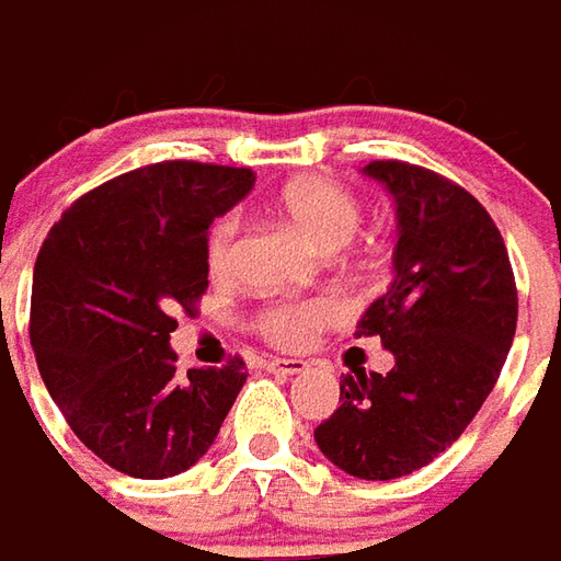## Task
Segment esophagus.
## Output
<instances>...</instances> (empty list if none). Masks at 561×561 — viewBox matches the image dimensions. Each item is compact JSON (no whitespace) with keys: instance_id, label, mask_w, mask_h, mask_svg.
<instances>
[{"instance_id":"obj_1","label":"esophagus","mask_w":561,"mask_h":561,"mask_svg":"<svg viewBox=\"0 0 561 561\" xmlns=\"http://www.w3.org/2000/svg\"><path fill=\"white\" fill-rule=\"evenodd\" d=\"M268 371H274V375H301V371H308V363L305 359H268Z\"/></svg>"}]
</instances>
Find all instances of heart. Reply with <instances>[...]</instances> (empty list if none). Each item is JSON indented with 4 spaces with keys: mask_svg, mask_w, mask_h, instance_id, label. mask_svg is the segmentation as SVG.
<instances>
[{
    "mask_svg": "<svg viewBox=\"0 0 561 561\" xmlns=\"http://www.w3.org/2000/svg\"><path fill=\"white\" fill-rule=\"evenodd\" d=\"M280 214L299 226L317 248L337 250L344 248L363 224V202L335 178L311 174L299 178L280 190L277 196ZM238 238H241V214L226 210L208 229L205 241V262L214 277L232 274L238 260ZM341 317L337 305L329 299H274L262 305L253 325L262 337H268L277 347H305L317 332L332 325Z\"/></svg>",
    "mask_w": 561,
    "mask_h": 561,
    "instance_id": "1",
    "label": "heart"
}]
</instances>
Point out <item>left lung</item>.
Returning a JSON list of instances; mask_svg holds the SVG:
<instances>
[{
    "mask_svg": "<svg viewBox=\"0 0 561 561\" xmlns=\"http://www.w3.org/2000/svg\"><path fill=\"white\" fill-rule=\"evenodd\" d=\"M365 174L396 198L399 244L396 280L356 335L380 337L396 365L347 371L313 438L353 478L396 480L447 450L492 392L514 344L516 280L499 226L465 186L401 160Z\"/></svg>",
    "mask_w": 561,
    "mask_h": 561,
    "instance_id": "obj_1",
    "label": "left lung"
}]
</instances>
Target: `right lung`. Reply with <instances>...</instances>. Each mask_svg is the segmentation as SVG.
<instances>
[{
  "label": "right lung",
  "instance_id": "1",
  "mask_svg": "<svg viewBox=\"0 0 561 561\" xmlns=\"http://www.w3.org/2000/svg\"><path fill=\"white\" fill-rule=\"evenodd\" d=\"M250 169L165 160L117 174L62 210L38 250L30 341L50 399L102 462L162 480L196 465L244 387L241 356L178 371L174 313L208 289L214 217Z\"/></svg>",
  "mask_w": 561,
  "mask_h": 561
}]
</instances>
